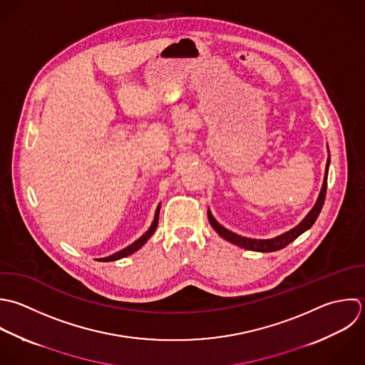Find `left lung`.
I'll return each mask as SVG.
<instances>
[{
	"label": "left lung",
	"instance_id": "8db88e82",
	"mask_svg": "<svg viewBox=\"0 0 365 365\" xmlns=\"http://www.w3.org/2000/svg\"><path fill=\"white\" fill-rule=\"evenodd\" d=\"M329 165H330V156H329V162H327V166H326V178H324V183H323V189L320 192V196L317 199V203L316 206L312 209V212L306 216V219L299 225L296 226L294 229H292L290 232L282 235V236H277L274 239H269V240H256V239H247V237H242L227 229H225L222 225H219L216 222V219L212 216L210 210H207V217H209V222L210 225L213 226V229L223 237L226 239L227 242L239 246V247H243V249H247V250H253V252H263V253H269V252H276V250H280L286 246H289L293 240H296L302 233H304L306 230H309L314 222L317 220L322 209H323V205H324V200H326V193H327V175H329Z\"/></svg>",
	"mask_w": 365,
	"mask_h": 365
}]
</instances>
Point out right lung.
<instances>
[{"label":"right lung","instance_id":"right-lung-1","mask_svg":"<svg viewBox=\"0 0 365 365\" xmlns=\"http://www.w3.org/2000/svg\"><path fill=\"white\" fill-rule=\"evenodd\" d=\"M159 210H160V205H159V206H158V209H156V213H155V219H153L152 226L149 227V230H148L142 237H139L136 242H133V243H132L130 246H128L126 249H123V250H120V252H118V253H115V255H112V256H109V257L99 259V262H113V260H118V259L126 257V256L132 255L133 252H136L138 249H140V247L148 242V239L155 233V230H156V227H158V222H159Z\"/></svg>","mask_w":365,"mask_h":365}]
</instances>
